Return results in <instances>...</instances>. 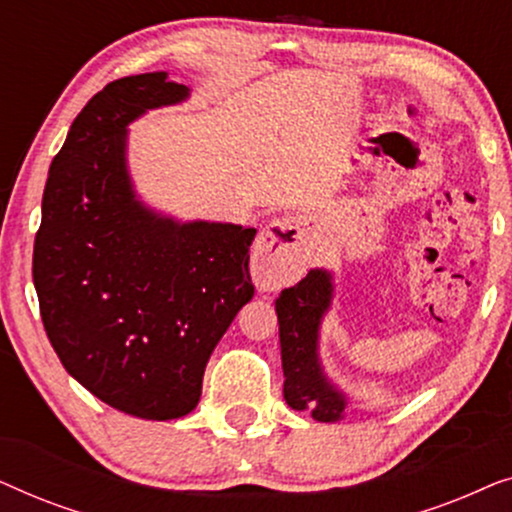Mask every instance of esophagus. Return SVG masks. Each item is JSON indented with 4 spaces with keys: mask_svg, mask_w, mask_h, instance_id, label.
<instances>
[{
    "mask_svg": "<svg viewBox=\"0 0 512 512\" xmlns=\"http://www.w3.org/2000/svg\"><path fill=\"white\" fill-rule=\"evenodd\" d=\"M310 235V219L303 214H289L272 221L254 247V275L261 279H284L305 261L303 244Z\"/></svg>",
    "mask_w": 512,
    "mask_h": 512,
    "instance_id": "obj_1",
    "label": "esophagus"
}]
</instances>
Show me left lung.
I'll list each match as a JSON object with an SVG mask.
<instances>
[{
  "mask_svg": "<svg viewBox=\"0 0 512 512\" xmlns=\"http://www.w3.org/2000/svg\"><path fill=\"white\" fill-rule=\"evenodd\" d=\"M331 293V275L310 270L296 286L279 293L275 303L284 398L293 410H310L317 422H338L345 412V396L328 384L317 359L319 324L331 305Z\"/></svg>",
  "mask_w": 512,
  "mask_h": 512,
  "instance_id": "1",
  "label": "left lung"
}]
</instances>
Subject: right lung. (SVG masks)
<instances>
[{
    "label": "right lung",
    "instance_id": "1",
    "mask_svg": "<svg viewBox=\"0 0 512 512\" xmlns=\"http://www.w3.org/2000/svg\"><path fill=\"white\" fill-rule=\"evenodd\" d=\"M186 95L151 72L90 97L48 170L34 237V289L62 366L142 419L198 405L216 342L254 296V228L163 219L132 193L125 125Z\"/></svg>",
    "mask_w": 512,
    "mask_h": 512
}]
</instances>
